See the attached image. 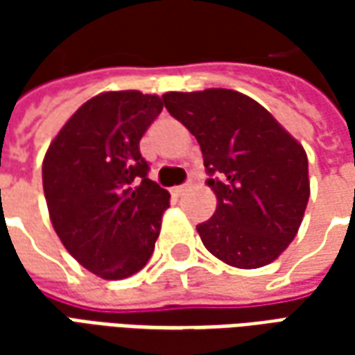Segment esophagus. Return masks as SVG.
I'll return each mask as SVG.
<instances>
[{
	"label": "esophagus",
	"mask_w": 355,
	"mask_h": 355,
	"mask_svg": "<svg viewBox=\"0 0 355 355\" xmlns=\"http://www.w3.org/2000/svg\"><path fill=\"white\" fill-rule=\"evenodd\" d=\"M188 188H190V182H186V184H180V186H175V188H173V193H175V196H180V193H184Z\"/></svg>",
	"instance_id": "34e87169"
}]
</instances>
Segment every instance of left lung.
I'll list each match as a JSON object with an SVG mask.
<instances>
[{"instance_id": "8db88e82", "label": "left lung", "mask_w": 355, "mask_h": 355, "mask_svg": "<svg viewBox=\"0 0 355 355\" xmlns=\"http://www.w3.org/2000/svg\"><path fill=\"white\" fill-rule=\"evenodd\" d=\"M165 108L198 139L216 211L198 232L236 268L275 261L295 239L310 198L304 148L253 98L230 89L165 93Z\"/></svg>"}]
</instances>
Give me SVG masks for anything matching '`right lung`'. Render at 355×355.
<instances>
[{"label":"right lung","instance_id":"1","mask_svg":"<svg viewBox=\"0 0 355 355\" xmlns=\"http://www.w3.org/2000/svg\"><path fill=\"white\" fill-rule=\"evenodd\" d=\"M163 110L155 94L93 96L60 129L43 159L53 228L81 266L123 279L146 266L169 207V192L148 178L140 139Z\"/></svg>","mask_w":355,"mask_h":355}]
</instances>
